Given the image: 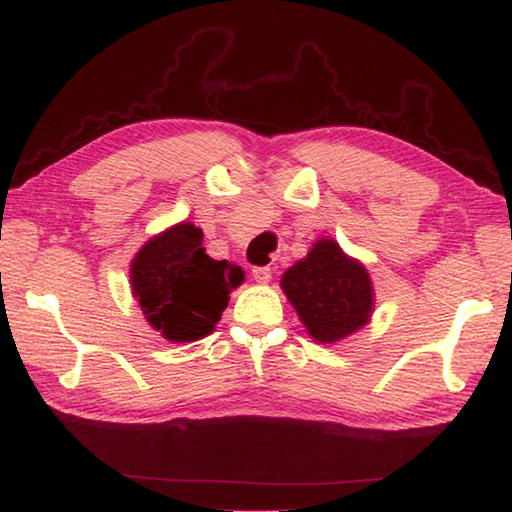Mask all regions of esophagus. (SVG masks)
Wrapping results in <instances>:
<instances>
[{"mask_svg": "<svg viewBox=\"0 0 512 512\" xmlns=\"http://www.w3.org/2000/svg\"><path fill=\"white\" fill-rule=\"evenodd\" d=\"M252 276H254L256 283H269V281H272V269H269V267H254Z\"/></svg>", "mask_w": 512, "mask_h": 512, "instance_id": "obj_1", "label": "esophagus"}]
</instances>
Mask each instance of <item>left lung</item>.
I'll return each mask as SVG.
<instances>
[{
  "instance_id": "1",
  "label": "left lung",
  "mask_w": 512,
  "mask_h": 512,
  "mask_svg": "<svg viewBox=\"0 0 512 512\" xmlns=\"http://www.w3.org/2000/svg\"><path fill=\"white\" fill-rule=\"evenodd\" d=\"M281 287L318 343L341 341L368 325L372 316L368 269L343 254L332 238L316 240L307 256L283 274Z\"/></svg>"
}]
</instances>
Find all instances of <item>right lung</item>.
Listing matches in <instances>:
<instances>
[{"instance_id": "right-lung-1", "label": "right lung", "mask_w": 512, "mask_h": 512, "mask_svg": "<svg viewBox=\"0 0 512 512\" xmlns=\"http://www.w3.org/2000/svg\"><path fill=\"white\" fill-rule=\"evenodd\" d=\"M245 272L214 260L202 247V229L173 225L144 243L131 263V289L153 330L167 341L189 343L214 332L229 292Z\"/></svg>"}]
</instances>
